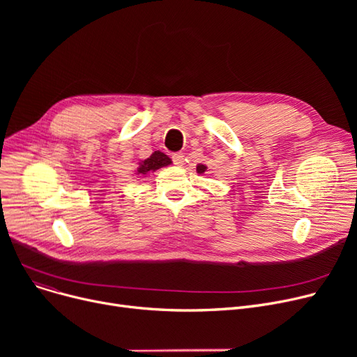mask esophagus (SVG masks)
<instances>
[{"mask_svg": "<svg viewBox=\"0 0 357 357\" xmlns=\"http://www.w3.org/2000/svg\"><path fill=\"white\" fill-rule=\"evenodd\" d=\"M183 153H181V152H178V153H174L172 155V160H174V163L176 165V166H182L183 165Z\"/></svg>", "mask_w": 357, "mask_h": 357, "instance_id": "1", "label": "esophagus"}]
</instances>
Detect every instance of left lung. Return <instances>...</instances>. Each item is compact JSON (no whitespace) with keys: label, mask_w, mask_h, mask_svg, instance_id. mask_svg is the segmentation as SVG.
I'll list each match as a JSON object with an SVG mask.
<instances>
[{"label":"left lung","mask_w":357,"mask_h":357,"mask_svg":"<svg viewBox=\"0 0 357 357\" xmlns=\"http://www.w3.org/2000/svg\"><path fill=\"white\" fill-rule=\"evenodd\" d=\"M205 171H207V166H205V165H198L197 166V172L198 174H204Z\"/></svg>","instance_id":"8db88e82"}]
</instances>
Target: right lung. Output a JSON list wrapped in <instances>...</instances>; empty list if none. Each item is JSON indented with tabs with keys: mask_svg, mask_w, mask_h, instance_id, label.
Here are the masks:
<instances>
[{
	"mask_svg": "<svg viewBox=\"0 0 357 357\" xmlns=\"http://www.w3.org/2000/svg\"><path fill=\"white\" fill-rule=\"evenodd\" d=\"M171 163H172V160L169 159V156H166L165 153L156 150V152L152 153V156L139 163L137 175H146L147 172H155V171H158V169L171 165Z\"/></svg>",
	"mask_w": 357,
	"mask_h": 357,
	"instance_id": "obj_1",
	"label": "right lung"
}]
</instances>
